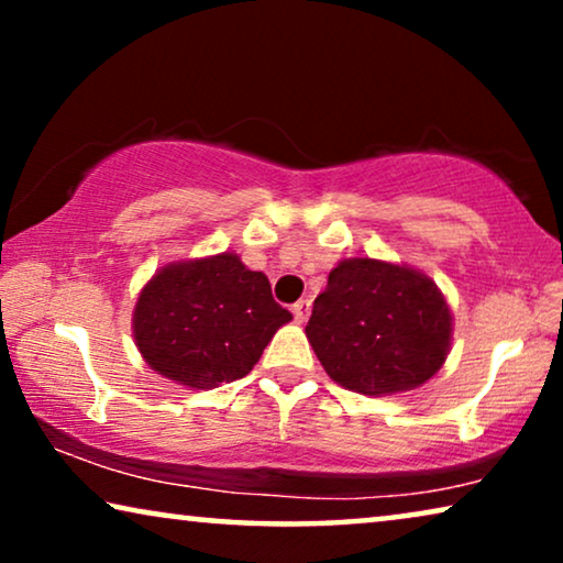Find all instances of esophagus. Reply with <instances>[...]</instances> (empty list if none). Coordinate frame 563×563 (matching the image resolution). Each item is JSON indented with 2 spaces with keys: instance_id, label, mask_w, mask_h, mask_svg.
Here are the masks:
<instances>
[{
  "instance_id": "obj_1",
  "label": "esophagus",
  "mask_w": 563,
  "mask_h": 563,
  "mask_svg": "<svg viewBox=\"0 0 563 563\" xmlns=\"http://www.w3.org/2000/svg\"><path fill=\"white\" fill-rule=\"evenodd\" d=\"M291 312H295L297 322H305L310 318V299H299V302L291 305Z\"/></svg>"
}]
</instances>
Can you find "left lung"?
Segmentation results:
<instances>
[{"label": "left lung", "mask_w": 563, "mask_h": 563, "mask_svg": "<svg viewBox=\"0 0 563 563\" xmlns=\"http://www.w3.org/2000/svg\"><path fill=\"white\" fill-rule=\"evenodd\" d=\"M449 302L426 274L345 258L312 305L307 341L333 382L368 397L418 389L451 351Z\"/></svg>", "instance_id": "8db88e82"}]
</instances>
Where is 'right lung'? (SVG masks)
<instances>
[{"instance_id":"right-lung-1","label":"right lung","mask_w":563,"mask_h":563,"mask_svg":"<svg viewBox=\"0 0 563 563\" xmlns=\"http://www.w3.org/2000/svg\"><path fill=\"white\" fill-rule=\"evenodd\" d=\"M289 320L266 274L235 253H218L156 272L135 302L133 335L153 372L189 389H214L243 379Z\"/></svg>"}]
</instances>
